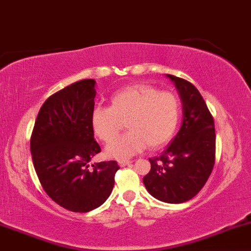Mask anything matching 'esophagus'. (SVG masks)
<instances>
[{"mask_svg":"<svg viewBox=\"0 0 251 251\" xmlns=\"http://www.w3.org/2000/svg\"><path fill=\"white\" fill-rule=\"evenodd\" d=\"M118 163H119L120 167H125V166H128V164L131 163V161H128V160H120Z\"/></svg>","mask_w":251,"mask_h":251,"instance_id":"obj_1","label":"esophagus"}]
</instances>
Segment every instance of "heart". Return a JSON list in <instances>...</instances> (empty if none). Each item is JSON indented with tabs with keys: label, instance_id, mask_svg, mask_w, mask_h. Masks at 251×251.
<instances>
[{
	"label": "heart",
	"instance_id": "1",
	"mask_svg": "<svg viewBox=\"0 0 251 251\" xmlns=\"http://www.w3.org/2000/svg\"><path fill=\"white\" fill-rule=\"evenodd\" d=\"M109 107L97 105L90 115L94 134L109 142L126 122L130 132L110 142L105 155L125 160L149 148L162 147L175 134L180 118V102L175 94L158 91L148 84H133L110 97Z\"/></svg>",
	"mask_w": 251,
	"mask_h": 251
}]
</instances>
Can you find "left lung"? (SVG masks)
<instances>
[{"label": "left lung", "mask_w": 251, "mask_h": 251, "mask_svg": "<svg viewBox=\"0 0 251 251\" xmlns=\"http://www.w3.org/2000/svg\"><path fill=\"white\" fill-rule=\"evenodd\" d=\"M167 76L182 100V125L162 155L149 158L151 168L144 184L158 201L180 204L201 191L213 169L214 120L195 85L177 76Z\"/></svg>", "instance_id": "1"}]
</instances>
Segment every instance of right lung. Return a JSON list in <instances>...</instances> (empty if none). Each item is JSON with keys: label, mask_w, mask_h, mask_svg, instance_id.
<instances>
[{"label": "right lung", "mask_w": 251, "mask_h": 251, "mask_svg": "<svg viewBox=\"0 0 251 251\" xmlns=\"http://www.w3.org/2000/svg\"><path fill=\"white\" fill-rule=\"evenodd\" d=\"M96 81L87 78L46 100L34 124L30 148L37 176L52 201L72 212L93 211L109 198L119 169L116 161L91 164L100 151L90 115Z\"/></svg>", "instance_id": "add662e5"}]
</instances>
